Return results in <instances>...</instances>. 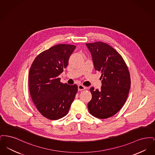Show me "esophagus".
<instances>
[{"label": "esophagus", "instance_id": "1", "mask_svg": "<svg viewBox=\"0 0 155 155\" xmlns=\"http://www.w3.org/2000/svg\"><path fill=\"white\" fill-rule=\"evenodd\" d=\"M78 91H82V90H84V89H86V87H84V85H79L78 86Z\"/></svg>", "mask_w": 155, "mask_h": 155}]
</instances>
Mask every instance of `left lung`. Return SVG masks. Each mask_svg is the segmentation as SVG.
<instances>
[{
    "mask_svg": "<svg viewBox=\"0 0 155 155\" xmlns=\"http://www.w3.org/2000/svg\"><path fill=\"white\" fill-rule=\"evenodd\" d=\"M91 52L95 69L101 71V90L91 87L92 99L88 103L89 113L97 118H107L123 106L131 87V78L122 56L106 43L86 44Z\"/></svg>",
    "mask_w": 155,
    "mask_h": 155,
    "instance_id": "obj_1",
    "label": "left lung"
}]
</instances>
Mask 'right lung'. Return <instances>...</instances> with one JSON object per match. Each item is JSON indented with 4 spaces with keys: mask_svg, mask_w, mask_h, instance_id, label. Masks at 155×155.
Wrapping results in <instances>:
<instances>
[{
    "mask_svg": "<svg viewBox=\"0 0 155 155\" xmlns=\"http://www.w3.org/2000/svg\"><path fill=\"white\" fill-rule=\"evenodd\" d=\"M75 48L72 45H54L38 54L30 67L31 99L40 113L49 120L66 116L77 92L76 84H63L59 78Z\"/></svg>",
    "mask_w": 155,
    "mask_h": 155,
    "instance_id": "add662e5",
    "label": "right lung"
}]
</instances>
